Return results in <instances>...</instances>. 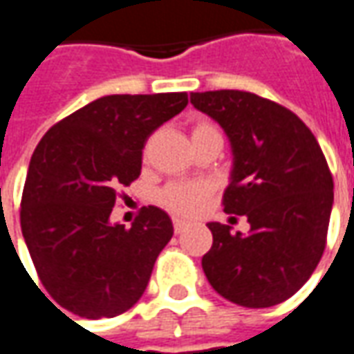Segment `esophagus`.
Segmentation results:
<instances>
[{
    "label": "esophagus",
    "instance_id": "34e87169",
    "mask_svg": "<svg viewBox=\"0 0 354 354\" xmlns=\"http://www.w3.org/2000/svg\"><path fill=\"white\" fill-rule=\"evenodd\" d=\"M187 227H189V223H187L185 219H179V218L173 219V229H175V233H183Z\"/></svg>",
    "mask_w": 354,
    "mask_h": 354
}]
</instances>
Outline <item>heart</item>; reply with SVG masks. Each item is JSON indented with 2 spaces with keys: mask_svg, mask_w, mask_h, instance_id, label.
Segmentation results:
<instances>
[{
  "mask_svg": "<svg viewBox=\"0 0 354 354\" xmlns=\"http://www.w3.org/2000/svg\"><path fill=\"white\" fill-rule=\"evenodd\" d=\"M206 135H219L216 127L208 121H198L192 127V138ZM209 194V187L202 181H179L167 185L160 192V204L163 208L169 209L179 216H192L201 209L202 202L206 201Z\"/></svg>",
  "mask_w": 354,
  "mask_h": 354,
  "instance_id": "heart-1",
  "label": "heart"
}]
</instances>
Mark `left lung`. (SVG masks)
I'll return each mask as SVG.
<instances>
[{
  "mask_svg": "<svg viewBox=\"0 0 354 354\" xmlns=\"http://www.w3.org/2000/svg\"><path fill=\"white\" fill-rule=\"evenodd\" d=\"M191 104L229 136L233 171L223 209L250 223L248 235L208 223L214 243L202 270L231 303H283L308 281L326 248L333 206L326 156L291 109L252 92H192Z\"/></svg>",
  "mask_w": 354,
  "mask_h": 354,
  "instance_id": "8db88e82",
  "label": "left lung"
}]
</instances>
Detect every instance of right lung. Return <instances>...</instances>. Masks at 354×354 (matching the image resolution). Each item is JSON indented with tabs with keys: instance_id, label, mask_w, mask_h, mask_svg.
I'll return each mask as SVG.
<instances>
[{
	"instance_id": "add662e5",
	"label": "right lung",
	"mask_w": 354,
	"mask_h": 354,
	"mask_svg": "<svg viewBox=\"0 0 354 354\" xmlns=\"http://www.w3.org/2000/svg\"><path fill=\"white\" fill-rule=\"evenodd\" d=\"M189 104L187 92L113 94L42 136L28 165L21 229L46 291L77 316L113 318L138 303L173 237L169 216L142 208L109 223L121 187L138 179L148 136Z\"/></svg>"
}]
</instances>
